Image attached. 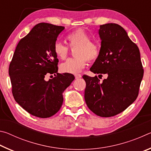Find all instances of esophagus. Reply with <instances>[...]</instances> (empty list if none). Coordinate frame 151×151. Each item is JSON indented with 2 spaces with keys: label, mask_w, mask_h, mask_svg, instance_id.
Here are the masks:
<instances>
[{
  "label": "esophagus",
  "mask_w": 151,
  "mask_h": 151,
  "mask_svg": "<svg viewBox=\"0 0 151 151\" xmlns=\"http://www.w3.org/2000/svg\"><path fill=\"white\" fill-rule=\"evenodd\" d=\"M75 77L76 79H78V78H80L82 77V75H80V74H76L75 75Z\"/></svg>",
  "instance_id": "obj_1"
}]
</instances>
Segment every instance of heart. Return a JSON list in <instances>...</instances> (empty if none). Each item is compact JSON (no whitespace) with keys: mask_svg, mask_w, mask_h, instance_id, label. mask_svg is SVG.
I'll return each mask as SVG.
<instances>
[{"mask_svg":"<svg viewBox=\"0 0 151 151\" xmlns=\"http://www.w3.org/2000/svg\"><path fill=\"white\" fill-rule=\"evenodd\" d=\"M70 47H76L75 55L60 64L61 72L76 74L85 67L86 59L90 62L96 60L100 57L101 49L99 42L91 40V36L82 29H78L70 32L66 37ZM56 56L60 59H65L68 53V48L60 42H56L53 47Z\"/></svg>","mask_w":151,"mask_h":151,"instance_id":"b5f03b06","label":"heart"}]
</instances>
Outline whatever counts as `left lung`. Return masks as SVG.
<instances>
[{"label":"left lung","mask_w":151,"mask_h":151,"mask_svg":"<svg viewBox=\"0 0 151 151\" xmlns=\"http://www.w3.org/2000/svg\"><path fill=\"white\" fill-rule=\"evenodd\" d=\"M100 57L90 68L94 74H106L103 82L96 76L83 75L85 99L88 109L102 117L115 116L136 100L144 70L137 45L121 26L108 23L100 26Z\"/></svg>","instance_id":"obj_1"}]
</instances>
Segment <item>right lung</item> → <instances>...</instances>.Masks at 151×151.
Returning a JSON list of instances; mask_svg holds the SVG:
<instances>
[{"label":"right lung","instance_id":"obj_1","mask_svg":"<svg viewBox=\"0 0 151 151\" xmlns=\"http://www.w3.org/2000/svg\"><path fill=\"white\" fill-rule=\"evenodd\" d=\"M62 26L41 22L20 39L9 65L14 100L29 113L48 118L59 111L63 93L75 79L69 73H58V59L53 50ZM46 74L55 76L48 81Z\"/></svg>","mask_w":151,"mask_h":151}]
</instances>
